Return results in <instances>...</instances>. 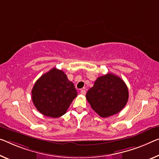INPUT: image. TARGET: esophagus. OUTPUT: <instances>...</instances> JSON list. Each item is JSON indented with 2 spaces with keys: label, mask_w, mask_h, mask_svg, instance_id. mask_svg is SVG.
<instances>
[{
  "label": "esophagus",
  "mask_w": 159,
  "mask_h": 159,
  "mask_svg": "<svg viewBox=\"0 0 159 159\" xmlns=\"http://www.w3.org/2000/svg\"><path fill=\"white\" fill-rule=\"evenodd\" d=\"M80 94L82 95H85V94H86V91H85L84 89H82L81 91H80Z\"/></svg>",
  "instance_id": "esophagus-1"
}]
</instances>
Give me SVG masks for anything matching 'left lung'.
I'll list each match as a JSON object with an SVG mask.
<instances>
[{"mask_svg":"<svg viewBox=\"0 0 159 159\" xmlns=\"http://www.w3.org/2000/svg\"><path fill=\"white\" fill-rule=\"evenodd\" d=\"M86 98L92 109L105 118L117 114L125 107L129 99L128 88L120 77L108 73L97 78L87 92Z\"/></svg>","mask_w":159,"mask_h":159,"instance_id":"8db88e82","label":"left lung"}]
</instances>
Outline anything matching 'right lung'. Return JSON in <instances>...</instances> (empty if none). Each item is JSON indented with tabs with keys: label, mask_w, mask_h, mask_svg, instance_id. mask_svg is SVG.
<instances>
[{
	"label": "right lung",
	"mask_w": 159,
	"mask_h": 159,
	"mask_svg": "<svg viewBox=\"0 0 159 159\" xmlns=\"http://www.w3.org/2000/svg\"><path fill=\"white\" fill-rule=\"evenodd\" d=\"M77 96L74 84L62 70L55 67L39 78L32 89V99L36 109L52 118L65 114Z\"/></svg>",
	"instance_id": "add662e5"
}]
</instances>
